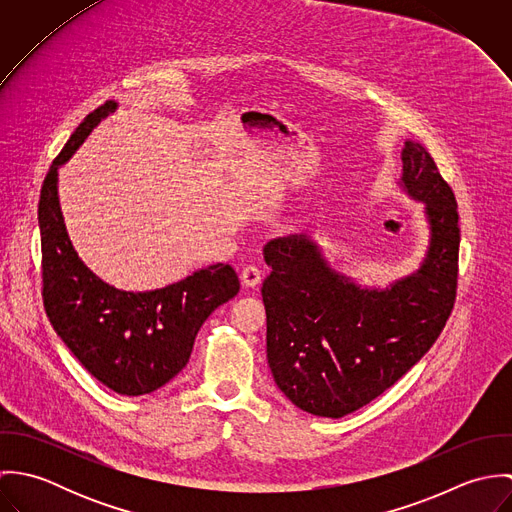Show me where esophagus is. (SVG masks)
Wrapping results in <instances>:
<instances>
[{
  "mask_svg": "<svg viewBox=\"0 0 512 512\" xmlns=\"http://www.w3.org/2000/svg\"><path fill=\"white\" fill-rule=\"evenodd\" d=\"M240 280L246 288H254L260 284L262 280V272L258 266H246L242 272H240Z\"/></svg>",
  "mask_w": 512,
  "mask_h": 512,
  "instance_id": "obj_1",
  "label": "esophagus"
}]
</instances>
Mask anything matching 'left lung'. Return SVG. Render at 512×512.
<instances>
[{
	"instance_id": "left-lung-1",
	"label": "left lung",
	"mask_w": 512,
	"mask_h": 512,
	"mask_svg": "<svg viewBox=\"0 0 512 512\" xmlns=\"http://www.w3.org/2000/svg\"><path fill=\"white\" fill-rule=\"evenodd\" d=\"M400 189L424 203L430 242L420 268L386 288L337 272L309 234L264 246L268 365L313 416L343 418L372 402L436 343L455 303L459 215L451 187L418 142L402 147Z\"/></svg>"
}]
</instances>
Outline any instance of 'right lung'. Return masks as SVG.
<instances>
[{
    "label": "right lung",
    "mask_w": 512,
    "mask_h": 512,
    "mask_svg": "<svg viewBox=\"0 0 512 512\" xmlns=\"http://www.w3.org/2000/svg\"><path fill=\"white\" fill-rule=\"evenodd\" d=\"M116 108L118 102L108 100L84 118L41 187L43 303L80 365L110 390L142 396L183 370L201 325L238 293L240 282L228 264H213L159 290L126 292L100 280L78 258L59 203V167Z\"/></svg>",
    "instance_id": "obj_1"
}]
</instances>
